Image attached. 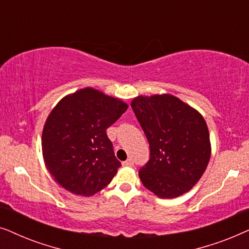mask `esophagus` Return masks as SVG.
I'll list each match as a JSON object with an SVG mask.
<instances>
[{
	"instance_id": "34e87169",
	"label": "esophagus",
	"mask_w": 249,
	"mask_h": 249,
	"mask_svg": "<svg viewBox=\"0 0 249 249\" xmlns=\"http://www.w3.org/2000/svg\"><path fill=\"white\" fill-rule=\"evenodd\" d=\"M122 164H124V166H132V165H134V161H132L131 159H128L127 161H124V163H122Z\"/></svg>"
}]
</instances>
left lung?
<instances>
[{
    "mask_svg": "<svg viewBox=\"0 0 249 249\" xmlns=\"http://www.w3.org/2000/svg\"><path fill=\"white\" fill-rule=\"evenodd\" d=\"M131 107L149 144V160L139 170L142 185L161 198L189 192L211 156L209 129L202 114L170 94L138 96Z\"/></svg>",
    "mask_w": 249,
    "mask_h": 249,
    "instance_id": "1",
    "label": "left lung"
}]
</instances>
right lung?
<instances>
[{"label":"right lung","instance_id":"obj_1","mask_svg":"<svg viewBox=\"0 0 249 249\" xmlns=\"http://www.w3.org/2000/svg\"><path fill=\"white\" fill-rule=\"evenodd\" d=\"M118 98L87 87L63 97L46 119L43 158L55 181L70 193L91 196L105 188L121 163L107 129L127 111Z\"/></svg>","mask_w":249,"mask_h":249}]
</instances>
